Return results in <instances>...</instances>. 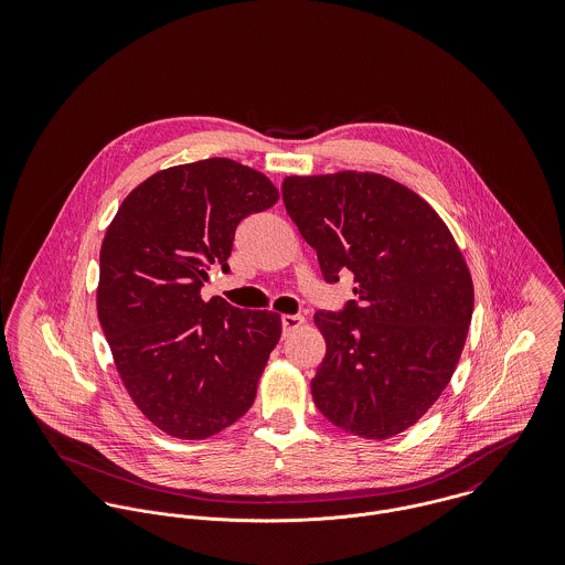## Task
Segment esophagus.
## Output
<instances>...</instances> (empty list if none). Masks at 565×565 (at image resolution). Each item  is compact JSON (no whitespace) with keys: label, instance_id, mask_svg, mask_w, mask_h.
<instances>
[{"label":"esophagus","instance_id":"34e87169","mask_svg":"<svg viewBox=\"0 0 565 565\" xmlns=\"http://www.w3.org/2000/svg\"><path fill=\"white\" fill-rule=\"evenodd\" d=\"M305 322H307V320H305L302 316H282V332H285V334H291L294 330L302 328Z\"/></svg>","mask_w":565,"mask_h":565}]
</instances>
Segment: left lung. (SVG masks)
Here are the masks:
<instances>
[{
  "label": "left lung",
  "mask_w": 565,
  "mask_h": 565,
  "mask_svg": "<svg viewBox=\"0 0 565 565\" xmlns=\"http://www.w3.org/2000/svg\"><path fill=\"white\" fill-rule=\"evenodd\" d=\"M282 202L323 278L354 274L341 313L318 311L326 356L313 403L337 428L390 439L448 387L475 311V285L452 233L401 182L372 171L287 175Z\"/></svg>",
  "instance_id": "obj_1"
}]
</instances>
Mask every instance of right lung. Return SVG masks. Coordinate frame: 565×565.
Here are the masks:
<instances>
[{"label": "right lung", "mask_w": 565, "mask_h": 565, "mask_svg": "<svg viewBox=\"0 0 565 565\" xmlns=\"http://www.w3.org/2000/svg\"><path fill=\"white\" fill-rule=\"evenodd\" d=\"M278 202L260 171L231 159L161 169L121 202L99 249L97 318L137 408L175 439H206L247 413L282 322L202 300L228 269L235 231Z\"/></svg>", "instance_id": "obj_1"}]
</instances>
